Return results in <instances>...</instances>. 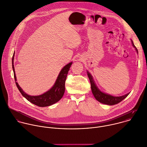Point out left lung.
Wrapping results in <instances>:
<instances>
[{"instance_id":"obj_1","label":"left lung","mask_w":147,"mask_h":147,"mask_svg":"<svg viewBox=\"0 0 147 147\" xmlns=\"http://www.w3.org/2000/svg\"><path fill=\"white\" fill-rule=\"evenodd\" d=\"M131 42H132L133 46L136 48V50L138 53V51H137V48H136V47L134 46L132 41H131ZM87 75H88V78L90 81L91 91H92V92L94 97L98 101H99V102H100L102 103H103L105 105H114L117 104V103H119L120 102H121L123 99H124L129 94V93H128V94L124 95L123 96H113L110 95L103 93V92H101L97 88V87L96 86V85L94 82L92 76L88 72H87Z\"/></svg>"}]
</instances>
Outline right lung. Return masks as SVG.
<instances>
[{
  "label": "right lung",
  "instance_id": "obj_1",
  "mask_svg": "<svg viewBox=\"0 0 147 147\" xmlns=\"http://www.w3.org/2000/svg\"><path fill=\"white\" fill-rule=\"evenodd\" d=\"M14 53L12 59V66L14 71V79L16 81L17 79L14 67ZM72 64V63L71 62L66 65L64 67H63V68L61 70L56 79V81L52 88H51L49 91L42 95L38 96L29 95L22 90L17 82H16V84L21 94L31 103L40 107H46L51 106L57 102L63 97L65 92V82L66 80L68 72L70 69Z\"/></svg>",
  "mask_w": 147,
  "mask_h": 147
}]
</instances>
